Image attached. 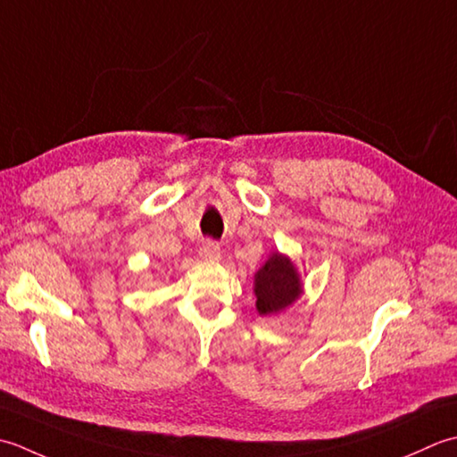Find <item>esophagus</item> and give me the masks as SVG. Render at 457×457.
Segmentation results:
<instances>
[{
    "label": "esophagus",
    "instance_id": "esophagus-1",
    "mask_svg": "<svg viewBox=\"0 0 457 457\" xmlns=\"http://www.w3.org/2000/svg\"><path fill=\"white\" fill-rule=\"evenodd\" d=\"M199 256L203 260H219L220 258V246L215 240H204L199 246Z\"/></svg>",
    "mask_w": 457,
    "mask_h": 457
}]
</instances>
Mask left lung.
Listing matches in <instances>:
<instances>
[{"label": "left lung", "instance_id": "left-lung-1", "mask_svg": "<svg viewBox=\"0 0 457 457\" xmlns=\"http://www.w3.org/2000/svg\"><path fill=\"white\" fill-rule=\"evenodd\" d=\"M256 310L260 315H272L295 302L302 294L300 276H297L290 258L274 253L268 262L256 272L254 280Z\"/></svg>", "mask_w": 457, "mask_h": 457}]
</instances>
